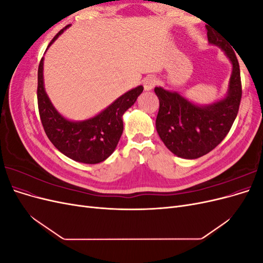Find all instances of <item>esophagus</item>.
<instances>
[{"mask_svg": "<svg viewBox=\"0 0 263 263\" xmlns=\"http://www.w3.org/2000/svg\"><path fill=\"white\" fill-rule=\"evenodd\" d=\"M157 84H158V80L156 77H147L144 80V89L145 91H150L153 90Z\"/></svg>", "mask_w": 263, "mask_h": 263, "instance_id": "obj_1", "label": "esophagus"}]
</instances>
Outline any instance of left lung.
I'll return each mask as SVG.
<instances>
[{"label":"left lung","instance_id":"obj_1","mask_svg":"<svg viewBox=\"0 0 263 263\" xmlns=\"http://www.w3.org/2000/svg\"><path fill=\"white\" fill-rule=\"evenodd\" d=\"M208 38L225 52L233 65L227 95L209 105H195L178 92L155 87L159 99L156 128L172 154L196 159L209 154L226 137L235 122L241 100L240 69L234 50L208 28Z\"/></svg>","mask_w":263,"mask_h":263}]
</instances>
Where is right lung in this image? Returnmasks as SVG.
I'll return each instance as SVG.
<instances>
[{
	"label": "right lung",
	"mask_w": 263,
	"mask_h": 263,
	"mask_svg": "<svg viewBox=\"0 0 263 263\" xmlns=\"http://www.w3.org/2000/svg\"><path fill=\"white\" fill-rule=\"evenodd\" d=\"M70 25L62 28L55 35L51 44ZM44 58L38 67L37 100L38 110L47 137L68 158L82 163H100L104 161L114 150L121 138L124 125L123 115L144 91L139 85L126 92L100 114L81 122H72L63 117L55 109L47 95L44 86Z\"/></svg>",
	"instance_id": "add662e5"
}]
</instances>
